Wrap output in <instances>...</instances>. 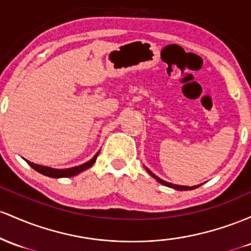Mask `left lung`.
<instances>
[{"label": "left lung", "mask_w": 251, "mask_h": 251, "mask_svg": "<svg viewBox=\"0 0 251 251\" xmlns=\"http://www.w3.org/2000/svg\"><path fill=\"white\" fill-rule=\"evenodd\" d=\"M146 170H147V168H146ZM147 172L149 174H151V176H153L154 179H156L157 181L160 182V184H162V185H165V186H168V187H172V188H174V190H178V191H188V190H194V188H197V187H199V185L198 186H179V185H174V184H171V182H167V181H165V180H162V179H160L159 176H156L155 174L154 173H151V171L149 170H147Z\"/></svg>", "instance_id": "1"}]
</instances>
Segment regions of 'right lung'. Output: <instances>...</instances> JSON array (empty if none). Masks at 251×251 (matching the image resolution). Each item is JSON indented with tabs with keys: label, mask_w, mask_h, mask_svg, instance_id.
<instances>
[{
	"label": "right lung",
	"mask_w": 251,
	"mask_h": 251,
	"mask_svg": "<svg viewBox=\"0 0 251 251\" xmlns=\"http://www.w3.org/2000/svg\"><path fill=\"white\" fill-rule=\"evenodd\" d=\"M98 154H100V153L96 154V155L92 157V159L90 160V161L86 162V163H83V165L77 166V167L66 168V170H54V168L45 167V166H41V165H36V163H33V162L28 161V160H26V161H27L28 165H29L30 167L33 168V170H35L36 172H39V173L44 174V176H50V178H69V176H77V174H79L80 172L88 170V168L91 167V166L95 163L96 159H97Z\"/></svg>",
	"instance_id": "obj_1"
}]
</instances>
